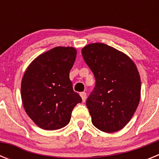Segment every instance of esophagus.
I'll return each instance as SVG.
<instances>
[{
    "mask_svg": "<svg viewBox=\"0 0 159 159\" xmlns=\"http://www.w3.org/2000/svg\"><path fill=\"white\" fill-rule=\"evenodd\" d=\"M80 96L83 99V102H85V101H86V98H87L86 92H81Z\"/></svg>",
    "mask_w": 159,
    "mask_h": 159,
    "instance_id": "1",
    "label": "esophagus"
}]
</instances>
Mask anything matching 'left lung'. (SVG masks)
<instances>
[{"label": "left lung", "instance_id": "left-lung-1", "mask_svg": "<svg viewBox=\"0 0 159 159\" xmlns=\"http://www.w3.org/2000/svg\"><path fill=\"white\" fill-rule=\"evenodd\" d=\"M82 55L95 79L86 102L92 123L106 133L120 130L139 103L141 80L135 64L123 52L102 43L85 46Z\"/></svg>", "mask_w": 159, "mask_h": 159}]
</instances>
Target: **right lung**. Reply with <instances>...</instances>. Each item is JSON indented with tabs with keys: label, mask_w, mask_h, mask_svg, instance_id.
I'll use <instances>...</instances> for the list:
<instances>
[{
	"label": "right lung",
	"mask_w": 159,
	"mask_h": 159,
	"mask_svg": "<svg viewBox=\"0 0 159 159\" xmlns=\"http://www.w3.org/2000/svg\"><path fill=\"white\" fill-rule=\"evenodd\" d=\"M75 57L74 48L56 47L36 57L24 74L23 106L40 128L53 130L67 126L73 108L82 102L69 79Z\"/></svg>",
	"instance_id": "obj_1"
}]
</instances>
